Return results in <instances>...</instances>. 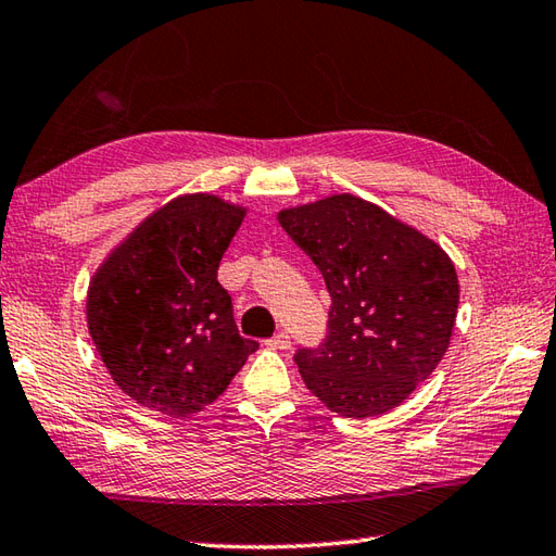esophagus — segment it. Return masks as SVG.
Here are the masks:
<instances>
[{
  "mask_svg": "<svg viewBox=\"0 0 556 556\" xmlns=\"http://www.w3.org/2000/svg\"><path fill=\"white\" fill-rule=\"evenodd\" d=\"M268 345H270V348H278V350H288V348H290V336L280 331V333H276L274 338H270Z\"/></svg>",
  "mask_w": 556,
  "mask_h": 556,
  "instance_id": "obj_1",
  "label": "esophagus"
}]
</instances>
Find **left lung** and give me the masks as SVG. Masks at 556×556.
Wrapping results in <instances>:
<instances>
[{
  "instance_id": "1",
  "label": "left lung",
  "mask_w": 556,
  "mask_h": 556,
  "mask_svg": "<svg viewBox=\"0 0 556 556\" xmlns=\"http://www.w3.org/2000/svg\"><path fill=\"white\" fill-rule=\"evenodd\" d=\"M321 270L331 309L326 338L294 353L328 410L377 417L401 405L444 357L458 278L444 249L350 194L278 213Z\"/></svg>"
}]
</instances>
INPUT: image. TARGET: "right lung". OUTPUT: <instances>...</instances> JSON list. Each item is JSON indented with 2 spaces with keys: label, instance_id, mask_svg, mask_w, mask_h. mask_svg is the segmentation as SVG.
I'll list each match as a JSON object with an SVG mask.
<instances>
[{
  "label": "right lung",
  "instance_id": "right-lung-1",
  "mask_svg": "<svg viewBox=\"0 0 556 556\" xmlns=\"http://www.w3.org/2000/svg\"><path fill=\"white\" fill-rule=\"evenodd\" d=\"M244 211L218 197L169 201L100 266L88 331L117 387L146 407L187 417L228 389L258 348L242 338L220 258Z\"/></svg>",
  "mask_w": 556,
  "mask_h": 556
}]
</instances>
